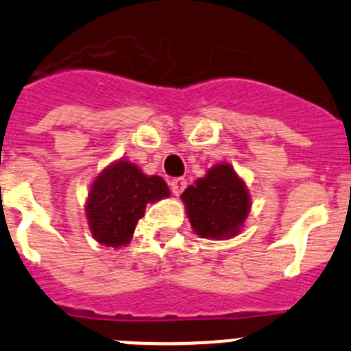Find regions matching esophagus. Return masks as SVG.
Instances as JSON below:
<instances>
[{
  "label": "esophagus",
  "mask_w": 351,
  "mask_h": 351,
  "mask_svg": "<svg viewBox=\"0 0 351 351\" xmlns=\"http://www.w3.org/2000/svg\"><path fill=\"white\" fill-rule=\"evenodd\" d=\"M184 188H186V179L184 178H173L170 181V190H172L173 195H181Z\"/></svg>",
  "instance_id": "1"
}]
</instances>
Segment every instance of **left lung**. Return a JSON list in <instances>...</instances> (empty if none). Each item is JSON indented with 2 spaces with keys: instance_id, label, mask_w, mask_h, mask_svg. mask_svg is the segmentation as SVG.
Instances as JSON below:
<instances>
[{
  "instance_id": "1",
  "label": "left lung",
  "mask_w": 351,
  "mask_h": 351,
  "mask_svg": "<svg viewBox=\"0 0 351 351\" xmlns=\"http://www.w3.org/2000/svg\"><path fill=\"white\" fill-rule=\"evenodd\" d=\"M191 227L202 238L226 239L239 232L248 215L245 182L230 165H218L182 193Z\"/></svg>"
}]
</instances>
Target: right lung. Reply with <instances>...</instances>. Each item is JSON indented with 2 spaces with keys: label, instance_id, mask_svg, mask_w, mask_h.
<instances>
[{
  "label": "right lung",
  "instance_id": "obj_1",
  "mask_svg": "<svg viewBox=\"0 0 351 351\" xmlns=\"http://www.w3.org/2000/svg\"><path fill=\"white\" fill-rule=\"evenodd\" d=\"M169 193L163 179L145 176L130 161L108 167L92 184L86 202L92 236L106 247L125 245L145 215V206Z\"/></svg>",
  "mask_w": 351,
  "mask_h": 351
}]
</instances>
